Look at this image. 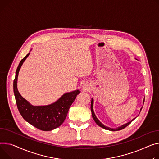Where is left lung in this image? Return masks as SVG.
I'll return each instance as SVG.
<instances>
[{
  "instance_id": "8db88e82",
  "label": "left lung",
  "mask_w": 159,
  "mask_h": 159,
  "mask_svg": "<svg viewBox=\"0 0 159 159\" xmlns=\"http://www.w3.org/2000/svg\"><path fill=\"white\" fill-rule=\"evenodd\" d=\"M93 98L91 99V113H92V116H93V120H94V121H95V123H96L98 126H100V127H102V128H103V129H106V130H111V131H118V130H122V129H125L126 126H127L130 123H131V122L132 121H134V120L135 119H133L131 121H130V122H129V123H126V124H125V125H122V126H120V127H118V128H117V129H111V128H109V127H107V126H105V125H103L98 119H97V118L96 117V116H95V114H94V111H93ZM141 109H142V108L141 109Z\"/></svg>"
}]
</instances>
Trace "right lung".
I'll list each match as a JSON object with an SVG mask.
<instances>
[{
    "label": "right lung",
    "mask_w": 159,
    "mask_h": 159,
    "mask_svg": "<svg viewBox=\"0 0 159 159\" xmlns=\"http://www.w3.org/2000/svg\"><path fill=\"white\" fill-rule=\"evenodd\" d=\"M29 54L20 62L13 81V91L17 108L23 118L34 127L43 131H50L61 126L66 118L72 103L80 93L79 90L67 93L55 103L46 106H33L24 99L17 89L19 70Z\"/></svg>",
    "instance_id": "add662e5"
}]
</instances>
